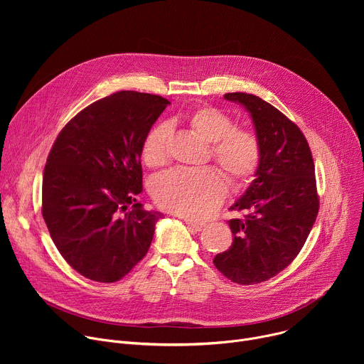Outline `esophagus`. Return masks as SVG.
Listing matches in <instances>:
<instances>
[{
	"instance_id": "1",
	"label": "esophagus",
	"mask_w": 364,
	"mask_h": 364,
	"mask_svg": "<svg viewBox=\"0 0 364 364\" xmlns=\"http://www.w3.org/2000/svg\"><path fill=\"white\" fill-rule=\"evenodd\" d=\"M186 223H187L188 229L193 230V232H200L205 226L204 223H198V222H194V220H190V219H186Z\"/></svg>"
}]
</instances>
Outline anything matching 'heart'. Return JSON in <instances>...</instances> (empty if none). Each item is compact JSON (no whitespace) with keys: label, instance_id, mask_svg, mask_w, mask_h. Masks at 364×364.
I'll use <instances>...</instances> for the list:
<instances>
[{"label":"heart","instance_id":"obj_1","mask_svg":"<svg viewBox=\"0 0 364 364\" xmlns=\"http://www.w3.org/2000/svg\"><path fill=\"white\" fill-rule=\"evenodd\" d=\"M191 129L204 141L213 144L212 157L226 171L235 187L249 184L262 163V145L253 131L236 128L230 115L213 107H201L190 114ZM170 127L155 125L141 146L142 161L148 167H160L168 155ZM151 193L161 209L203 219L212 215L228 194L226 176L215 168H176L152 181Z\"/></svg>","mask_w":364,"mask_h":364}]
</instances>
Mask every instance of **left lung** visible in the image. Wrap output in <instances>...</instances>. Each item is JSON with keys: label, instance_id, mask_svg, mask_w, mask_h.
I'll return each instance as SVG.
<instances>
[{"label": "left lung", "instance_id": "1", "mask_svg": "<svg viewBox=\"0 0 364 364\" xmlns=\"http://www.w3.org/2000/svg\"><path fill=\"white\" fill-rule=\"evenodd\" d=\"M225 97L250 112L262 163L246 193L230 207L246 215L229 220L235 239L213 264L232 282L253 285L284 271L313 229L320 209L316 167L302 131L271 103L243 92Z\"/></svg>", "mask_w": 364, "mask_h": 364}]
</instances>
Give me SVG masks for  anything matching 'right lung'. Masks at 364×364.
<instances>
[{"mask_svg": "<svg viewBox=\"0 0 364 364\" xmlns=\"http://www.w3.org/2000/svg\"><path fill=\"white\" fill-rule=\"evenodd\" d=\"M168 103L135 90L99 99L63 127L48 152L41 215L65 261L87 279L117 282L149 249L163 215L136 203L141 146Z\"/></svg>", "mask_w": 364, "mask_h": 364, "instance_id": "obj_1", "label": "right lung"}]
</instances>
